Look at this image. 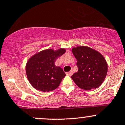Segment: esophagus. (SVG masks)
<instances>
[{"instance_id":"esophagus-1","label":"esophagus","mask_w":125,"mask_h":125,"mask_svg":"<svg viewBox=\"0 0 125 125\" xmlns=\"http://www.w3.org/2000/svg\"><path fill=\"white\" fill-rule=\"evenodd\" d=\"M73 74V71H70L68 72V73H66L67 75L71 76Z\"/></svg>"}]
</instances>
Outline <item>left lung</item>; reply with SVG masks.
<instances>
[{
    "instance_id": "8db88e82",
    "label": "left lung",
    "mask_w": 125,
    "mask_h": 125,
    "mask_svg": "<svg viewBox=\"0 0 125 125\" xmlns=\"http://www.w3.org/2000/svg\"><path fill=\"white\" fill-rule=\"evenodd\" d=\"M72 52L77 60L78 70L71 76L77 86L89 90L98 88L107 75L108 65L99 52L86 46L73 47Z\"/></svg>"
}]
</instances>
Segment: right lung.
Masks as SVG:
<instances>
[{
	"label": "right lung",
	"instance_id": "right-lung-1",
	"mask_svg": "<svg viewBox=\"0 0 125 125\" xmlns=\"http://www.w3.org/2000/svg\"><path fill=\"white\" fill-rule=\"evenodd\" d=\"M66 52L65 48L54 51L47 49L35 54L26 66L27 78L36 90L45 92L56 89L66 74L60 67L55 66L56 59Z\"/></svg>",
	"mask_w": 125,
	"mask_h": 125
}]
</instances>
